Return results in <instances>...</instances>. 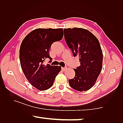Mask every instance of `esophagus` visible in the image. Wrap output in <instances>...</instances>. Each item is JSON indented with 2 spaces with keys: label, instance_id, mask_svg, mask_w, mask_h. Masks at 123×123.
I'll return each mask as SVG.
<instances>
[{
  "label": "esophagus",
  "instance_id": "esophagus-1",
  "mask_svg": "<svg viewBox=\"0 0 123 123\" xmlns=\"http://www.w3.org/2000/svg\"><path fill=\"white\" fill-rule=\"evenodd\" d=\"M66 68H62V70H63V71H65V70H66Z\"/></svg>",
  "mask_w": 123,
  "mask_h": 123
}]
</instances>
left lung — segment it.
<instances>
[{"instance_id": "1", "label": "left lung", "mask_w": 123, "mask_h": 123, "mask_svg": "<svg viewBox=\"0 0 123 123\" xmlns=\"http://www.w3.org/2000/svg\"><path fill=\"white\" fill-rule=\"evenodd\" d=\"M64 32L68 47L80 62V65L74 69L75 76L69 80V84L77 91H86L94 86L102 70L103 54L100 43L95 35L83 28H67Z\"/></svg>"}]
</instances>
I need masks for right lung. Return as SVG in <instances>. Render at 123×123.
<instances>
[{
	"label": "right lung",
	"instance_id": "1",
	"mask_svg": "<svg viewBox=\"0 0 123 123\" xmlns=\"http://www.w3.org/2000/svg\"><path fill=\"white\" fill-rule=\"evenodd\" d=\"M63 28H37L31 31L22 41L19 49L21 66L27 80L39 90H46L53 86L61 71L60 66L45 64L49 58L52 44L63 39Z\"/></svg>",
	"mask_w": 123,
	"mask_h": 123
}]
</instances>
